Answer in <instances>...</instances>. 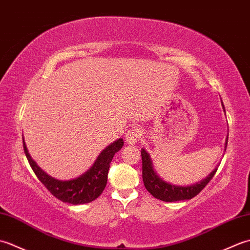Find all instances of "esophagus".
Listing matches in <instances>:
<instances>
[{
	"mask_svg": "<svg viewBox=\"0 0 250 250\" xmlns=\"http://www.w3.org/2000/svg\"><path fill=\"white\" fill-rule=\"evenodd\" d=\"M142 136V130L139 128V126H134L128 131L125 136V141L129 145H134L141 139Z\"/></svg>",
	"mask_w": 250,
	"mask_h": 250,
	"instance_id": "1",
	"label": "esophagus"
}]
</instances>
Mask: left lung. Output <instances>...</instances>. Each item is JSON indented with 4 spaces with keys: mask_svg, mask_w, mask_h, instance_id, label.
Instances as JSON below:
<instances>
[{
    "mask_svg": "<svg viewBox=\"0 0 250 250\" xmlns=\"http://www.w3.org/2000/svg\"><path fill=\"white\" fill-rule=\"evenodd\" d=\"M222 108L226 114V109L224 103L221 101ZM228 144V137L226 140V146L225 151ZM142 162H143V182H144L145 188L147 189L152 196H155L156 199L161 200L164 202H176V201H185L192 199L198 193H200L202 190L204 189L205 186L210 182V179L214 177L215 173L217 172V166L216 168H214L213 172H210L209 175H207L205 178H203L200 182L189 185V186H178L173 185L171 183H167L166 180H163L157 172L155 171L152 166L151 158L144 148H142Z\"/></svg>",
    "mask_w": 250,
    "mask_h": 250,
    "instance_id": "1",
    "label": "left lung"
}]
</instances>
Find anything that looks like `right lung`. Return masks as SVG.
Masks as SVG:
<instances>
[{
	"mask_svg": "<svg viewBox=\"0 0 250 250\" xmlns=\"http://www.w3.org/2000/svg\"><path fill=\"white\" fill-rule=\"evenodd\" d=\"M124 146V140L118 139L101 151L93 166L81 176L70 180H60L50 176L43 171L31 158L23 140V149L25 157L35 175L50 193L64 203L78 205L90 203L101 195L107 184V174L109 163L116 152Z\"/></svg>",
	"mask_w": 250,
	"mask_h": 250,
	"instance_id": "1",
	"label": "right lung"
}]
</instances>
